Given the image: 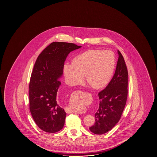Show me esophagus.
Listing matches in <instances>:
<instances>
[{"label": "esophagus", "mask_w": 157, "mask_h": 157, "mask_svg": "<svg viewBox=\"0 0 157 157\" xmlns=\"http://www.w3.org/2000/svg\"><path fill=\"white\" fill-rule=\"evenodd\" d=\"M82 91H81V90H76V91H75L74 92V94H81V93H82ZM66 112H67V113H73V111L71 110V109H70L69 108H66Z\"/></svg>", "instance_id": "esophagus-1"}]
</instances>
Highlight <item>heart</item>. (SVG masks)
I'll return each mask as SVG.
<instances>
[{"instance_id":"heart-1","label":"heart","mask_w":157,"mask_h":157,"mask_svg":"<svg viewBox=\"0 0 157 157\" xmlns=\"http://www.w3.org/2000/svg\"><path fill=\"white\" fill-rule=\"evenodd\" d=\"M116 65L114 53L110 50H90L77 56L73 63H65L63 74L71 86L80 84L84 76L86 82L95 89L101 88L111 80ZM72 108L77 110L71 102Z\"/></svg>"}]
</instances>
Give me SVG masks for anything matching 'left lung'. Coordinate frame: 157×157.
<instances>
[{
    "label": "left lung",
    "mask_w": 157,
    "mask_h": 157,
    "mask_svg": "<svg viewBox=\"0 0 157 157\" xmlns=\"http://www.w3.org/2000/svg\"><path fill=\"white\" fill-rule=\"evenodd\" d=\"M115 73L105 89L99 94L100 103L95 113V122L90 130L95 134H105L119 121L128 95V71L125 61L118 50Z\"/></svg>",
    "instance_id": "8db88e82"
}]
</instances>
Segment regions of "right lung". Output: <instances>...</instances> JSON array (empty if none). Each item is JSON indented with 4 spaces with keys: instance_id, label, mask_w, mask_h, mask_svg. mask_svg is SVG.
<instances>
[{
    "instance_id": "add662e5",
    "label": "right lung",
    "mask_w": 157,
    "mask_h": 157,
    "mask_svg": "<svg viewBox=\"0 0 157 157\" xmlns=\"http://www.w3.org/2000/svg\"><path fill=\"white\" fill-rule=\"evenodd\" d=\"M81 46L54 42L36 60L29 83V107L36 124L41 130L54 133L63 129L66 112L57 100L59 78L69 53Z\"/></svg>"
}]
</instances>
